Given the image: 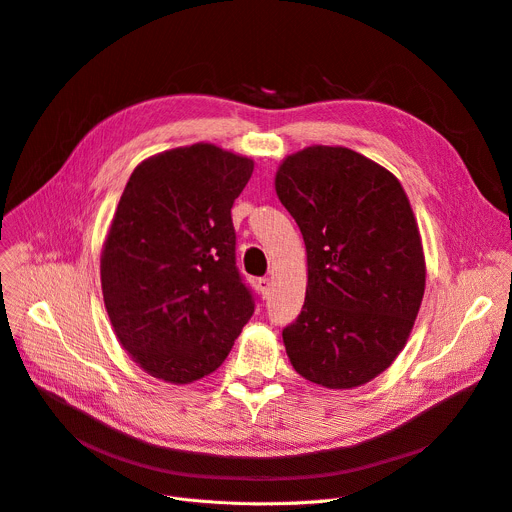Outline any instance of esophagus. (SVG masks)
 <instances>
[{
	"mask_svg": "<svg viewBox=\"0 0 512 512\" xmlns=\"http://www.w3.org/2000/svg\"><path fill=\"white\" fill-rule=\"evenodd\" d=\"M271 287H273V283H271V279H269V277H262V279H258V289H260V294H262L264 298H269V296H271Z\"/></svg>",
	"mask_w": 512,
	"mask_h": 512,
	"instance_id": "obj_1",
	"label": "esophagus"
}]
</instances>
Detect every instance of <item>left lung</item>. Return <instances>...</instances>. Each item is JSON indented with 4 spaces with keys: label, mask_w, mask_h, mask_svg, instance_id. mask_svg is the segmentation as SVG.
I'll return each mask as SVG.
<instances>
[{
    "label": "left lung",
    "mask_w": 512,
    "mask_h": 512,
    "mask_svg": "<svg viewBox=\"0 0 512 512\" xmlns=\"http://www.w3.org/2000/svg\"><path fill=\"white\" fill-rule=\"evenodd\" d=\"M275 191L306 246L302 312L283 329L291 367L352 389L392 367L425 294L415 212L387 168L342 145H310L277 168Z\"/></svg>",
    "instance_id": "8db88e82"
}]
</instances>
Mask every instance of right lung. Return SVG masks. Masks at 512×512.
<instances>
[{
    "label": "right lung",
    "mask_w": 512,
    "mask_h": 512,
    "mask_svg": "<svg viewBox=\"0 0 512 512\" xmlns=\"http://www.w3.org/2000/svg\"><path fill=\"white\" fill-rule=\"evenodd\" d=\"M254 160L193 143L145 158L120 196L100 275L114 335L145 373L187 385L225 362L254 312L231 208Z\"/></svg>",
    "instance_id": "1"
}]
</instances>
